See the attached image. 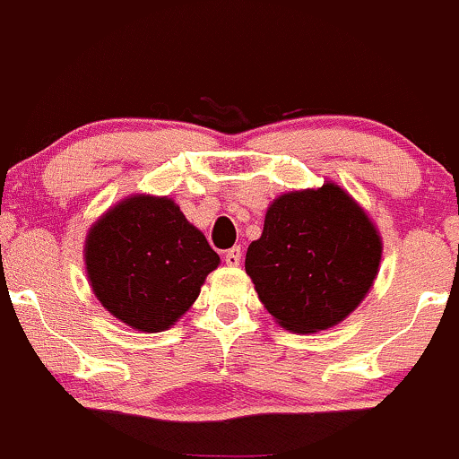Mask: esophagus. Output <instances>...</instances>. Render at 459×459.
Returning <instances> with one entry per match:
<instances>
[{"mask_svg":"<svg viewBox=\"0 0 459 459\" xmlns=\"http://www.w3.org/2000/svg\"><path fill=\"white\" fill-rule=\"evenodd\" d=\"M224 261H226V265H230V268L239 265V261H241V248H239V246H233L230 250H226Z\"/></svg>","mask_w":459,"mask_h":459,"instance_id":"esophagus-1","label":"esophagus"}]
</instances>
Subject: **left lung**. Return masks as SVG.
<instances>
[{
	"mask_svg": "<svg viewBox=\"0 0 459 459\" xmlns=\"http://www.w3.org/2000/svg\"><path fill=\"white\" fill-rule=\"evenodd\" d=\"M381 235L340 185L290 191L268 206L248 246L246 274L274 320L291 333L340 325L375 283Z\"/></svg>",
	"mask_w": 459,
	"mask_h": 459,
	"instance_id": "left-lung-1",
	"label": "left lung"
}]
</instances>
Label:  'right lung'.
Wrapping results in <instances>:
<instances>
[{
    "mask_svg": "<svg viewBox=\"0 0 459 459\" xmlns=\"http://www.w3.org/2000/svg\"><path fill=\"white\" fill-rule=\"evenodd\" d=\"M218 264V253L168 195H128L84 241L93 294L115 318L145 333L169 329Z\"/></svg>",
    "mask_w": 459,
    "mask_h": 459,
    "instance_id": "1",
    "label": "right lung"
}]
</instances>
